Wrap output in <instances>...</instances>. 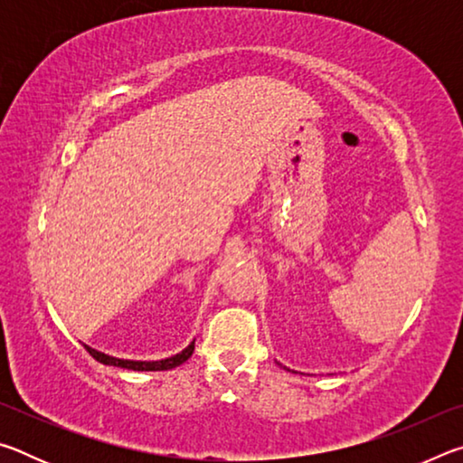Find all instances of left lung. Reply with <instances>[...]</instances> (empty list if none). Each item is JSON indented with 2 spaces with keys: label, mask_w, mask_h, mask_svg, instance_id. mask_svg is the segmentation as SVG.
Here are the masks:
<instances>
[{
  "label": "left lung",
  "mask_w": 463,
  "mask_h": 463,
  "mask_svg": "<svg viewBox=\"0 0 463 463\" xmlns=\"http://www.w3.org/2000/svg\"><path fill=\"white\" fill-rule=\"evenodd\" d=\"M281 365V364H279ZM286 370H288V367H286ZM288 372H292V370H288Z\"/></svg>",
  "instance_id": "1"
}]
</instances>
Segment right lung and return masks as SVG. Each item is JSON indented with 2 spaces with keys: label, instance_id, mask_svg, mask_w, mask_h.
<instances>
[{
  "label": "right lung",
  "instance_id": "add662e5",
  "mask_svg": "<svg viewBox=\"0 0 463 463\" xmlns=\"http://www.w3.org/2000/svg\"><path fill=\"white\" fill-rule=\"evenodd\" d=\"M194 343L195 341H192L184 351H179V354H175V355L165 357V359H155V362H138V359H120V357L101 354V351L90 347V345H83V347L90 351V355L93 359H98V362L104 364V365L124 367V370H132V372H165V370H174V367L182 365L184 362H187V359L192 357Z\"/></svg>",
  "mask_w": 463,
  "mask_h": 463
}]
</instances>
